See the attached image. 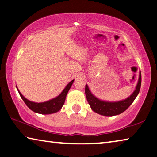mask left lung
<instances>
[{"instance_id": "8db88e82", "label": "left lung", "mask_w": 157, "mask_h": 157, "mask_svg": "<svg viewBox=\"0 0 157 157\" xmlns=\"http://www.w3.org/2000/svg\"><path fill=\"white\" fill-rule=\"evenodd\" d=\"M140 86L141 73L140 71L139 78H138L137 86L136 87L134 92L128 98L122 100V101L110 102L99 99L92 94L88 88V85H86L85 92H86V96L88 104L93 111L99 115H104V116H113V115H117L122 113L130 106V105L133 102L136 97L139 93Z\"/></svg>"}]
</instances>
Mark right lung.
<instances>
[{
	"label": "right lung",
	"mask_w": 157,
	"mask_h": 157,
	"mask_svg": "<svg viewBox=\"0 0 157 157\" xmlns=\"http://www.w3.org/2000/svg\"><path fill=\"white\" fill-rule=\"evenodd\" d=\"M74 80H72L69 82V83L67 85L65 88L63 90V92H62L58 97L49 100V101L42 103H36L29 101V100L27 99L26 98H25V97L22 95V94L19 91L18 88H17L18 90V92H19L21 97V99L24 100L25 104H26V106L29 108L30 110H32L33 111L40 114H51L59 111V110L62 109V107H63L64 104H65L67 94V92L69 90V89H70L71 85L74 83Z\"/></svg>",
	"instance_id": "right-lung-1"
}]
</instances>
